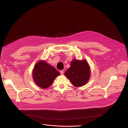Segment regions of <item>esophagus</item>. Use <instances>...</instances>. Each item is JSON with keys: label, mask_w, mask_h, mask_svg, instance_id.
Here are the masks:
<instances>
[{"label": "esophagus", "mask_w": 128, "mask_h": 128, "mask_svg": "<svg viewBox=\"0 0 128 128\" xmlns=\"http://www.w3.org/2000/svg\"><path fill=\"white\" fill-rule=\"evenodd\" d=\"M60 74L63 75L64 74V70H60Z\"/></svg>", "instance_id": "34e87169"}]
</instances>
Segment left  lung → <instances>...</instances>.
<instances>
[{"mask_svg":"<svg viewBox=\"0 0 128 128\" xmlns=\"http://www.w3.org/2000/svg\"><path fill=\"white\" fill-rule=\"evenodd\" d=\"M65 76L74 86L79 87L84 85L90 77V69L87 62L74 60L70 67L65 73Z\"/></svg>","mask_w":128,"mask_h":128,"instance_id":"1","label":"left lung"}]
</instances>
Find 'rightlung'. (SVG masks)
Here are the masks:
<instances>
[{"mask_svg": "<svg viewBox=\"0 0 128 128\" xmlns=\"http://www.w3.org/2000/svg\"><path fill=\"white\" fill-rule=\"evenodd\" d=\"M60 74V72L54 67L44 61L36 63L33 71L34 81L38 86L43 88L49 87Z\"/></svg>", "mask_w": 128, "mask_h": 128, "instance_id": "add662e5", "label": "right lung"}]
</instances>
